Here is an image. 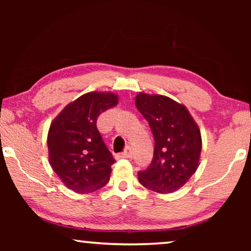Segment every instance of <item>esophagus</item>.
I'll use <instances>...</instances> for the list:
<instances>
[{
  "mask_svg": "<svg viewBox=\"0 0 251 251\" xmlns=\"http://www.w3.org/2000/svg\"><path fill=\"white\" fill-rule=\"evenodd\" d=\"M120 158H129V157L133 156V151H131L130 147H126V150L124 151H122L121 154L117 155Z\"/></svg>",
  "mask_w": 251,
  "mask_h": 251,
  "instance_id": "1",
  "label": "esophagus"
}]
</instances>
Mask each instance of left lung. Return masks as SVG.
<instances>
[{
    "mask_svg": "<svg viewBox=\"0 0 251 251\" xmlns=\"http://www.w3.org/2000/svg\"><path fill=\"white\" fill-rule=\"evenodd\" d=\"M136 107L148 121L155 141L151 165L138 172V180L152 192H176L197 171L201 130L185 106L169 97L141 93Z\"/></svg>",
    "mask_w": 251,
    "mask_h": 251,
    "instance_id": "left-lung-1",
    "label": "left lung"
}]
</instances>
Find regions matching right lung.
<instances>
[{
  "label": "right lung",
  "mask_w": 251,
  "mask_h": 251,
  "mask_svg": "<svg viewBox=\"0 0 251 251\" xmlns=\"http://www.w3.org/2000/svg\"><path fill=\"white\" fill-rule=\"evenodd\" d=\"M112 93H87L62 110L50 127V164L66 187L78 194L101 188L115 159L97 129V118L117 104Z\"/></svg>",
  "instance_id": "obj_1"
}]
</instances>
